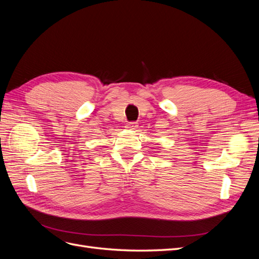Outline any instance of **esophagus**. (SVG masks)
I'll list each match as a JSON object with an SVG mask.
<instances>
[{"mask_svg": "<svg viewBox=\"0 0 259 259\" xmlns=\"http://www.w3.org/2000/svg\"><path fill=\"white\" fill-rule=\"evenodd\" d=\"M137 126H138V125H137L136 122H128V123L126 124V128H127V130H131V131L136 130Z\"/></svg>", "mask_w": 259, "mask_h": 259, "instance_id": "esophagus-1", "label": "esophagus"}]
</instances>
